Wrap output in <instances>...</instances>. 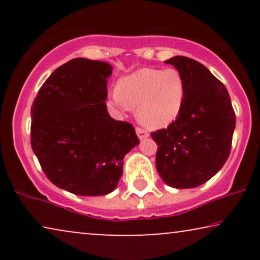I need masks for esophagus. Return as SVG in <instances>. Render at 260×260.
<instances>
[{"label":"esophagus","mask_w":260,"mask_h":260,"mask_svg":"<svg viewBox=\"0 0 260 260\" xmlns=\"http://www.w3.org/2000/svg\"><path fill=\"white\" fill-rule=\"evenodd\" d=\"M136 134H137V136H138V138H140V140H145V138L149 137V134L147 133V131L141 129V127H137Z\"/></svg>","instance_id":"esophagus-1"}]
</instances>
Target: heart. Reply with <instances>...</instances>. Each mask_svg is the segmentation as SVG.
<instances>
[{
	"label": "heart",
	"instance_id": "b5f03b06",
	"mask_svg": "<svg viewBox=\"0 0 260 260\" xmlns=\"http://www.w3.org/2000/svg\"><path fill=\"white\" fill-rule=\"evenodd\" d=\"M186 97L187 84L180 71L145 67L122 78L110 102L120 109L137 108L138 122L162 129L179 118Z\"/></svg>",
	"mask_w": 260,
	"mask_h": 260
}]
</instances>
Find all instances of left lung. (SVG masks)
<instances>
[{
    "mask_svg": "<svg viewBox=\"0 0 260 260\" xmlns=\"http://www.w3.org/2000/svg\"><path fill=\"white\" fill-rule=\"evenodd\" d=\"M165 62L182 73L187 97L179 118L151 134L158 145L156 169L169 187H199L229 158L236 115L225 85L207 67L182 55Z\"/></svg>",
    "mask_w": 260,
    "mask_h": 260,
    "instance_id": "obj_1",
    "label": "left lung"
}]
</instances>
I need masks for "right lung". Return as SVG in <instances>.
I'll use <instances>...</instances> for the list:
<instances>
[{"label": "right lung", "mask_w": 260, "mask_h": 260, "mask_svg": "<svg viewBox=\"0 0 260 260\" xmlns=\"http://www.w3.org/2000/svg\"><path fill=\"white\" fill-rule=\"evenodd\" d=\"M108 62L77 58L56 69L30 109L31 149L56 187L81 197L106 195L123 175V158L140 143L130 123L106 109Z\"/></svg>", "instance_id": "right-lung-1"}]
</instances>
